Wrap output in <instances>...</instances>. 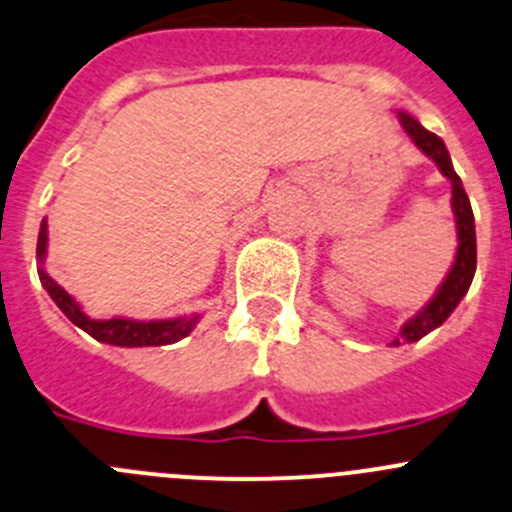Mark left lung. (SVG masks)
Returning a JSON list of instances; mask_svg holds the SVG:
<instances>
[{
  "instance_id": "1",
  "label": "left lung",
  "mask_w": 512,
  "mask_h": 512,
  "mask_svg": "<svg viewBox=\"0 0 512 512\" xmlns=\"http://www.w3.org/2000/svg\"><path fill=\"white\" fill-rule=\"evenodd\" d=\"M400 124L405 127V132L410 135V140L440 167L445 177L453 182V212H455V225H458V255H455L453 270L448 272L445 282L440 285V290L435 292L433 300L413 317V320L405 322V327L400 330V337L393 345L400 342H415L420 337H425L428 332H433L435 327L443 325L450 317V312L458 307V302L463 300L465 292H468L470 282L475 277V265H478V250H475V222H473V207H470L468 195L463 190V182H460L458 172L453 170V162H450L448 150H445L443 140L433 132H428L423 124L415 117H410L408 112H400Z\"/></svg>"
}]
</instances>
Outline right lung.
<instances>
[{"mask_svg": "<svg viewBox=\"0 0 512 512\" xmlns=\"http://www.w3.org/2000/svg\"><path fill=\"white\" fill-rule=\"evenodd\" d=\"M47 255V220H42L37 237V257L39 262H44ZM39 280H42L44 290L49 292L54 302H57L59 310L69 317L77 327H82L87 335H92L94 340L107 342V345H119V347H152V345H172V342L182 340L192 332V327L197 325L200 317H175V320H130V317H112V320H92L82 312V307L77 305L72 295H69L64 287H59L47 272L39 267Z\"/></svg>", "mask_w": 512, "mask_h": 512, "instance_id": "obj_1", "label": "right lung"}]
</instances>
